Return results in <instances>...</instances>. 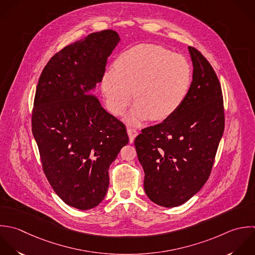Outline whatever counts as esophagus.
Segmentation results:
<instances>
[{"label":"esophagus","instance_id":"esophagus-1","mask_svg":"<svg viewBox=\"0 0 255 255\" xmlns=\"http://www.w3.org/2000/svg\"><path fill=\"white\" fill-rule=\"evenodd\" d=\"M127 133H128V136H129V140H130V142L132 143V142L134 141L135 137L138 135V132H137V130L128 127V128H127Z\"/></svg>","mask_w":255,"mask_h":255}]
</instances>
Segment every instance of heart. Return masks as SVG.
I'll return each instance as SVG.
<instances>
[{"label": "heart", "mask_w": 255, "mask_h": 255, "mask_svg": "<svg viewBox=\"0 0 255 255\" xmlns=\"http://www.w3.org/2000/svg\"><path fill=\"white\" fill-rule=\"evenodd\" d=\"M191 79V66L183 55L159 45L139 44L118 56L115 69L105 71L101 89L113 114H123L135 94L138 102L128 121L138 123L149 116L159 121L179 109Z\"/></svg>", "instance_id": "heart-1"}]
</instances>
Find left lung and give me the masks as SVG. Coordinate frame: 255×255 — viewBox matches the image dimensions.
I'll use <instances>...</instances> for the list:
<instances>
[{
	"label": "left lung",
	"mask_w": 255,
	"mask_h": 255,
	"mask_svg": "<svg viewBox=\"0 0 255 255\" xmlns=\"http://www.w3.org/2000/svg\"><path fill=\"white\" fill-rule=\"evenodd\" d=\"M193 81L179 109L135 139L145 173L144 190L155 204H185L208 181L225 130L221 83L206 57L189 46Z\"/></svg>",
	"instance_id": "obj_1"
}]
</instances>
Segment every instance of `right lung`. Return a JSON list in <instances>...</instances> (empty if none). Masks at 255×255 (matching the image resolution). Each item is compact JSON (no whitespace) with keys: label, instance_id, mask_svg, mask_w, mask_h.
Here are the masks:
<instances>
[{"label":"right lung","instance_id":"add662e5","mask_svg":"<svg viewBox=\"0 0 255 255\" xmlns=\"http://www.w3.org/2000/svg\"><path fill=\"white\" fill-rule=\"evenodd\" d=\"M119 34H88L55 53L36 86L31 130L43 172L68 206H98L109 186L108 170L129 138L125 125L93 95Z\"/></svg>","mask_w":255,"mask_h":255}]
</instances>
